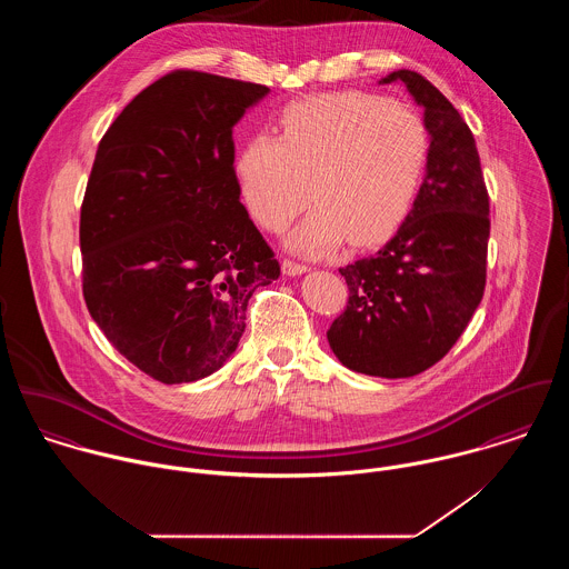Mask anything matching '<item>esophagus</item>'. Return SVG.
<instances>
[{"mask_svg": "<svg viewBox=\"0 0 569 569\" xmlns=\"http://www.w3.org/2000/svg\"><path fill=\"white\" fill-rule=\"evenodd\" d=\"M309 267L307 264H300L296 260H282V273L284 276H300V273H307Z\"/></svg>", "mask_w": 569, "mask_h": 569, "instance_id": "34e87169", "label": "esophagus"}]
</instances>
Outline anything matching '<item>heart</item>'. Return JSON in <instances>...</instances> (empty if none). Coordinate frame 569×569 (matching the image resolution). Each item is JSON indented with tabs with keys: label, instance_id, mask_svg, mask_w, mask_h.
<instances>
[{
	"label": "heart",
	"instance_id": "1",
	"mask_svg": "<svg viewBox=\"0 0 569 569\" xmlns=\"http://www.w3.org/2000/svg\"><path fill=\"white\" fill-rule=\"evenodd\" d=\"M431 153L422 118L399 102L332 91L289 102L278 138L251 136L234 170L244 203L269 232H282L311 201L318 206L289 234V247L322 256L388 239L409 214Z\"/></svg>",
	"mask_w": 569,
	"mask_h": 569
}]
</instances>
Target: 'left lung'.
<instances>
[{
	"label": "left lung",
	"mask_w": 569,
	"mask_h": 569,
	"mask_svg": "<svg viewBox=\"0 0 569 569\" xmlns=\"http://www.w3.org/2000/svg\"><path fill=\"white\" fill-rule=\"evenodd\" d=\"M397 81L425 109L427 174L395 239L339 269L348 305L326 332L346 368L383 379L425 372L465 332L485 296L490 234L471 129L418 72L399 70L379 82Z\"/></svg>",
	"instance_id": "obj_1"
}]
</instances>
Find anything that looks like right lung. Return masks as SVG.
<instances>
[{
	"instance_id": "add662e5",
	"label": "right lung",
	"mask_w": 569,
	"mask_h": 569,
	"mask_svg": "<svg viewBox=\"0 0 569 569\" xmlns=\"http://www.w3.org/2000/svg\"><path fill=\"white\" fill-rule=\"evenodd\" d=\"M269 87L174 70L102 136L81 206L82 296L111 346L190 383L237 350L280 264L241 203L232 129Z\"/></svg>"
}]
</instances>
